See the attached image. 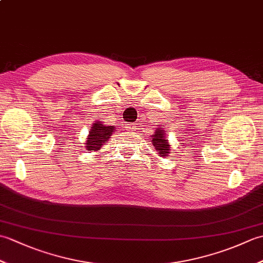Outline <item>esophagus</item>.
Returning a JSON list of instances; mask_svg holds the SVG:
<instances>
[{"label": "esophagus", "mask_w": 263, "mask_h": 263, "mask_svg": "<svg viewBox=\"0 0 263 263\" xmlns=\"http://www.w3.org/2000/svg\"><path fill=\"white\" fill-rule=\"evenodd\" d=\"M125 127H126V130L130 131V132L136 131V128H137V126L133 124V123H127V124L125 125Z\"/></svg>", "instance_id": "esophagus-1"}]
</instances>
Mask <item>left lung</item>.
I'll return each instance as SVG.
<instances>
[{
	"instance_id": "8db88e82",
	"label": "left lung",
	"mask_w": 263,
	"mask_h": 263,
	"mask_svg": "<svg viewBox=\"0 0 263 263\" xmlns=\"http://www.w3.org/2000/svg\"><path fill=\"white\" fill-rule=\"evenodd\" d=\"M165 136L166 135L163 128L159 127L155 131V135L152 138L155 149L159 152V155L161 157H167L170 154V143L167 141V138Z\"/></svg>"
}]
</instances>
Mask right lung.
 I'll return each instance as SVG.
<instances>
[{
	"label": "right lung",
	"instance_id": "add662e5",
	"mask_svg": "<svg viewBox=\"0 0 263 263\" xmlns=\"http://www.w3.org/2000/svg\"><path fill=\"white\" fill-rule=\"evenodd\" d=\"M114 130V126H107L100 122L92 124V126H90V130H89L88 140L86 143L88 152H91V150L96 152V150H98L102 147L103 143H106V140H108Z\"/></svg>",
	"mask_w": 263,
	"mask_h": 263
}]
</instances>
